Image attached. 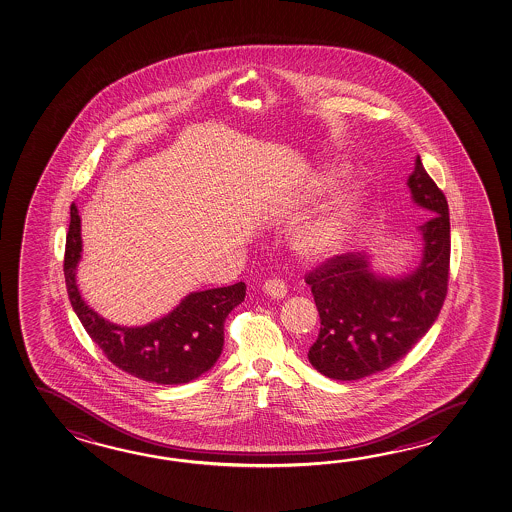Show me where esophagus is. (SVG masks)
Returning a JSON list of instances; mask_svg holds the SVG:
<instances>
[{
  "instance_id": "1",
  "label": "esophagus",
  "mask_w": 512,
  "mask_h": 512,
  "mask_svg": "<svg viewBox=\"0 0 512 512\" xmlns=\"http://www.w3.org/2000/svg\"><path fill=\"white\" fill-rule=\"evenodd\" d=\"M262 289L268 293L271 298H284L287 295L286 282L282 278H268L264 282Z\"/></svg>"
}]
</instances>
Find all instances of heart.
<instances>
[{
	"label": "heart",
	"instance_id": "heart-1",
	"mask_svg": "<svg viewBox=\"0 0 512 512\" xmlns=\"http://www.w3.org/2000/svg\"><path fill=\"white\" fill-rule=\"evenodd\" d=\"M343 174L341 169H329L323 174L322 189H332ZM359 207V194L352 190L343 194L334 207L325 214L305 223L293 239V248L304 259H322L340 248L345 235L349 232L350 223L356 216Z\"/></svg>",
	"mask_w": 512,
	"mask_h": 512
}]
</instances>
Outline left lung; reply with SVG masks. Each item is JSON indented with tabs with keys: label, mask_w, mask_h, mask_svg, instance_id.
<instances>
[{
	"label": "left lung",
	"mask_w": 512,
	"mask_h": 512,
	"mask_svg": "<svg viewBox=\"0 0 512 512\" xmlns=\"http://www.w3.org/2000/svg\"><path fill=\"white\" fill-rule=\"evenodd\" d=\"M408 187L431 216L419 226L424 257L412 275L376 277L361 253L334 255L305 275L322 322L307 358L323 376L352 381L392 367L439 316L448 295V201L421 158Z\"/></svg>",
	"instance_id": "obj_1"
}]
</instances>
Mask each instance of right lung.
I'll list each match as a JSON object with an SVG mask.
<instances>
[{"mask_svg":"<svg viewBox=\"0 0 512 512\" xmlns=\"http://www.w3.org/2000/svg\"><path fill=\"white\" fill-rule=\"evenodd\" d=\"M81 217L70 207L64 278L73 311L115 367L158 385H183L214 367L225 343L228 313L246 296L244 282L190 293L172 313L144 327H120L84 304L75 282L81 259Z\"/></svg>","mask_w":512,"mask_h":512,"instance_id":"add662e5","label":"right lung"}]
</instances>
